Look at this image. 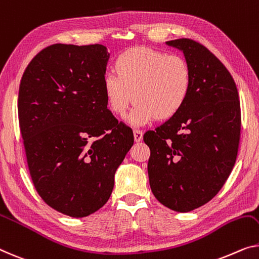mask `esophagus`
<instances>
[{
    "mask_svg": "<svg viewBox=\"0 0 259 259\" xmlns=\"http://www.w3.org/2000/svg\"><path fill=\"white\" fill-rule=\"evenodd\" d=\"M135 142H141L143 140V133L141 130H134Z\"/></svg>",
    "mask_w": 259,
    "mask_h": 259,
    "instance_id": "obj_1",
    "label": "esophagus"
}]
</instances>
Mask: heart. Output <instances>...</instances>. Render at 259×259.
Returning a JSON list of instances; mask_svg holds the SVG:
<instances>
[{
  "label": "heart",
  "instance_id": "b5f03b06",
  "mask_svg": "<svg viewBox=\"0 0 259 259\" xmlns=\"http://www.w3.org/2000/svg\"><path fill=\"white\" fill-rule=\"evenodd\" d=\"M115 68L117 74L106 73L102 80L107 106L123 116L135 100L136 106L125 117L133 126L175 117L190 96L192 72L180 56L134 48L117 58Z\"/></svg>",
  "mask_w": 259,
  "mask_h": 259
}]
</instances>
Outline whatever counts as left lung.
<instances>
[{"label":"left lung","instance_id":"1","mask_svg":"<svg viewBox=\"0 0 259 259\" xmlns=\"http://www.w3.org/2000/svg\"><path fill=\"white\" fill-rule=\"evenodd\" d=\"M166 44L184 53L192 88L175 117L145 133L148 173L158 201L187 213L210 201L233 171L241 107L233 76L209 50L187 38Z\"/></svg>","mask_w":259,"mask_h":259}]
</instances>
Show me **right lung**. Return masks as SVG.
<instances>
[{
    "label": "right lung",
    "mask_w": 259,
    "mask_h": 259,
    "mask_svg": "<svg viewBox=\"0 0 259 259\" xmlns=\"http://www.w3.org/2000/svg\"><path fill=\"white\" fill-rule=\"evenodd\" d=\"M106 46L55 44L22 76L18 118L31 179L60 213L84 218L108 201L134 134L107 108Z\"/></svg>",
    "instance_id": "add662e5"
}]
</instances>
